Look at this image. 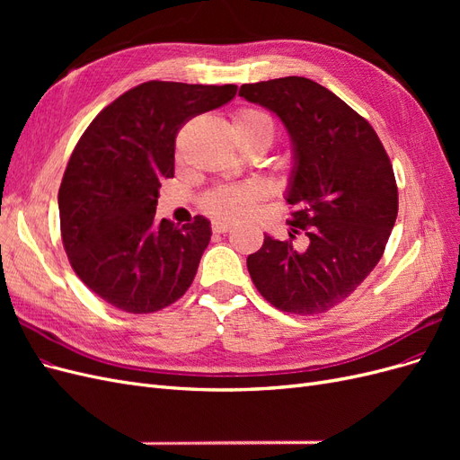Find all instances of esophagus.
<instances>
[{
  "instance_id": "esophagus-1",
  "label": "esophagus",
  "mask_w": 460,
  "mask_h": 460,
  "mask_svg": "<svg viewBox=\"0 0 460 460\" xmlns=\"http://www.w3.org/2000/svg\"><path fill=\"white\" fill-rule=\"evenodd\" d=\"M232 228H234V222H230V220H215L213 222V232H217V234H225Z\"/></svg>"
}]
</instances>
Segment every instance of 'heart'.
<instances>
[{
	"label": "heart",
	"instance_id": "obj_1",
	"mask_svg": "<svg viewBox=\"0 0 460 460\" xmlns=\"http://www.w3.org/2000/svg\"><path fill=\"white\" fill-rule=\"evenodd\" d=\"M234 128L240 130H264L272 136V120L257 109H243L234 117ZM262 198V188L257 182L222 186L208 193L203 207L208 213L222 218H240L252 211L257 199Z\"/></svg>",
	"mask_w": 460,
	"mask_h": 460
}]
</instances>
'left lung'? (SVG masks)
<instances>
[{
  "label": "left lung",
  "instance_id": "left-lung-1",
  "mask_svg": "<svg viewBox=\"0 0 460 460\" xmlns=\"http://www.w3.org/2000/svg\"><path fill=\"white\" fill-rule=\"evenodd\" d=\"M240 95L272 111L289 134V238L299 230L309 238L297 252L291 240L264 234L247 270L276 309L324 313L349 297L384 255L399 207L392 163L370 124L309 78L243 84Z\"/></svg>",
  "mask_w": 460,
  "mask_h": 460
}]
</instances>
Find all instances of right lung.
<instances>
[{
    "mask_svg": "<svg viewBox=\"0 0 460 460\" xmlns=\"http://www.w3.org/2000/svg\"><path fill=\"white\" fill-rule=\"evenodd\" d=\"M235 92L151 80L107 105L78 140L59 188L61 238L76 276L113 307L155 313L191 286L211 222L155 220L161 180L174 176L180 127Z\"/></svg>",
    "mask_w": 460,
    "mask_h": 460,
    "instance_id": "right-lung-1",
    "label": "right lung"
}]
</instances>
